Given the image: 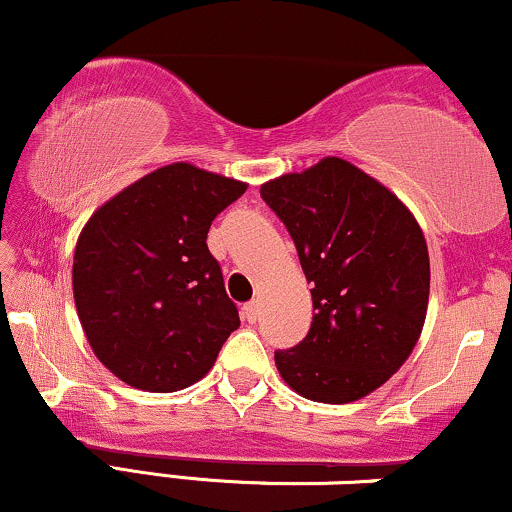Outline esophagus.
<instances>
[{
    "instance_id": "1",
    "label": "esophagus",
    "mask_w": 512,
    "mask_h": 512,
    "mask_svg": "<svg viewBox=\"0 0 512 512\" xmlns=\"http://www.w3.org/2000/svg\"><path fill=\"white\" fill-rule=\"evenodd\" d=\"M242 316H244L249 323H256V318H258V304H256V302L244 304V306H242Z\"/></svg>"
}]
</instances>
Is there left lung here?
I'll return each instance as SVG.
<instances>
[{
    "instance_id": "left-lung-1",
    "label": "left lung",
    "mask_w": 512,
    "mask_h": 512,
    "mask_svg": "<svg viewBox=\"0 0 512 512\" xmlns=\"http://www.w3.org/2000/svg\"><path fill=\"white\" fill-rule=\"evenodd\" d=\"M314 282L306 338L275 352L292 390L342 405L381 388L410 357L429 304L422 227L393 191L340 158L261 186Z\"/></svg>"
}]
</instances>
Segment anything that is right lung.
<instances>
[{"mask_svg": "<svg viewBox=\"0 0 512 512\" xmlns=\"http://www.w3.org/2000/svg\"><path fill=\"white\" fill-rule=\"evenodd\" d=\"M244 191L237 179L174 162L90 215L74 251V302L95 357L124 383L189 388L239 328L206 237Z\"/></svg>", "mask_w": 512, "mask_h": 512, "instance_id": "right-lung-1", "label": "right lung"}]
</instances>
